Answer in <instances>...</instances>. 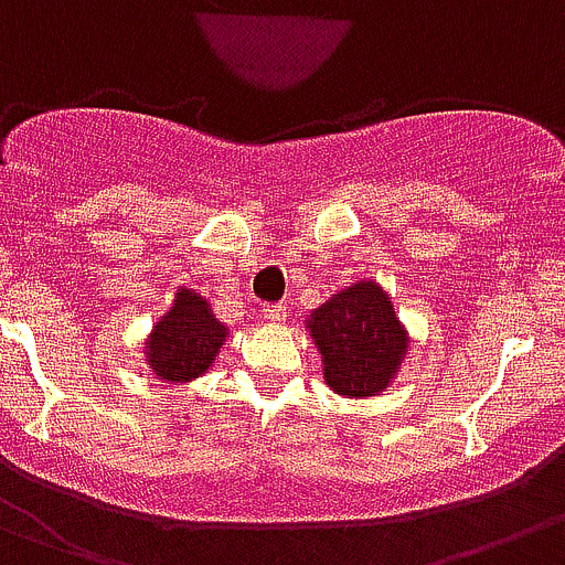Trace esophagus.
<instances>
[{
    "instance_id": "esophagus-1",
    "label": "esophagus",
    "mask_w": 565,
    "mask_h": 565,
    "mask_svg": "<svg viewBox=\"0 0 565 565\" xmlns=\"http://www.w3.org/2000/svg\"><path fill=\"white\" fill-rule=\"evenodd\" d=\"M263 319L266 321H271V324H279V321L286 319V305H279V302H268V305H263Z\"/></svg>"
}]
</instances>
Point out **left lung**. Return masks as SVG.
Masks as SVG:
<instances>
[{"label": "left lung", "instance_id": "left-lung-1", "mask_svg": "<svg viewBox=\"0 0 565 565\" xmlns=\"http://www.w3.org/2000/svg\"><path fill=\"white\" fill-rule=\"evenodd\" d=\"M324 358V380L341 396H374L394 380L407 335L388 294L358 282L321 305L308 321Z\"/></svg>", "mask_w": 565, "mask_h": 565}]
</instances>
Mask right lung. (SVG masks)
<instances>
[{"label": "right lung", "mask_w": 565, "mask_h": 565, "mask_svg": "<svg viewBox=\"0 0 565 565\" xmlns=\"http://www.w3.org/2000/svg\"><path fill=\"white\" fill-rule=\"evenodd\" d=\"M224 338H227V330L222 321L213 319L205 299L180 288L174 308L154 324L152 338H149V366L154 377L169 380V383H188L207 372Z\"/></svg>", "instance_id": "add662e5"}]
</instances>
